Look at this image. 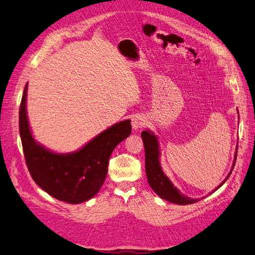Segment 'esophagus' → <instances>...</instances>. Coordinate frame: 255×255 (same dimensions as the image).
Wrapping results in <instances>:
<instances>
[{
    "instance_id": "1",
    "label": "esophagus",
    "mask_w": 255,
    "mask_h": 255,
    "mask_svg": "<svg viewBox=\"0 0 255 255\" xmlns=\"http://www.w3.org/2000/svg\"><path fill=\"white\" fill-rule=\"evenodd\" d=\"M145 125V120L141 117V116H136L132 119V127L134 129H139Z\"/></svg>"
}]
</instances>
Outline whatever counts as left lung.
<instances>
[{
	"instance_id": "left-lung-1",
	"label": "left lung",
	"mask_w": 255,
	"mask_h": 255,
	"mask_svg": "<svg viewBox=\"0 0 255 255\" xmlns=\"http://www.w3.org/2000/svg\"><path fill=\"white\" fill-rule=\"evenodd\" d=\"M141 137H142L144 154H145L146 179H148V182L150 184L151 188L154 190V192H155L156 195H158L161 199H165L167 201L175 203V204L185 205V204H192V203L198 202L199 199H191L189 197L184 196L179 189L173 186V184L165 175L163 170H161V167L159 165V148H158L157 137L154 136V134L149 132V130H143L141 133ZM236 157H237V148L235 152V158H234L232 169H231V171L226 177V180L223 181L217 188H215V190H217L219 187H221L223 183L229 179V176L231 175V172L233 171V168L235 166Z\"/></svg>"
}]
</instances>
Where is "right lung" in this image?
Instances as JSON below:
<instances>
[{
    "label": "right lung",
    "mask_w": 255,
    "mask_h": 255,
    "mask_svg": "<svg viewBox=\"0 0 255 255\" xmlns=\"http://www.w3.org/2000/svg\"><path fill=\"white\" fill-rule=\"evenodd\" d=\"M26 90L19 112V130L25 163L38 186L59 201L79 204L98 194L109 171L112 152L132 132L130 121L116 123L79 151L57 154L38 144L26 116Z\"/></svg>",
    "instance_id": "right-lung-1"
}]
</instances>
